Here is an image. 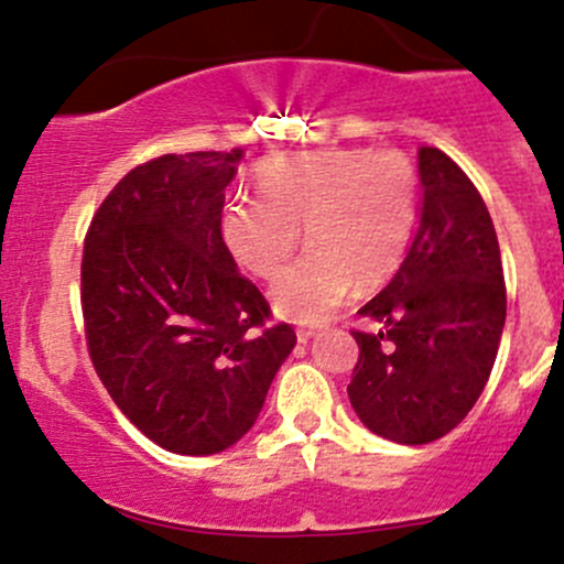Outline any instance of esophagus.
Here are the masks:
<instances>
[{
  "mask_svg": "<svg viewBox=\"0 0 564 564\" xmlns=\"http://www.w3.org/2000/svg\"><path fill=\"white\" fill-rule=\"evenodd\" d=\"M314 336H316L314 327H297V341L300 344H308Z\"/></svg>",
  "mask_w": 564,
  "mask_h": 564,
  "instance_id": "obj_1",
  "label": "esophagus"
}]
</instances>
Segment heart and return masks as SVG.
Listing matches in <instances>:
<instances>
[{
    "label": "heart",
    "mask_w": 564,
    "mask_h": 564,
    "mask_svg": "<svg viewBox=\"0 0 564 564\" xmlns=\"http://www.w3.org/2000/svg\"><path fill=\"white\" fill-rule=\"evenodd\" d=\"M259 200H231L220 237L231 259L272 278L297 248L308 250L270 289L275 311L319 322L352 289L399 270L419 220V176L397 151L316 149L272 156L253 173Z\"/></svg>",
    "instance_id": "b5f03b06"
}]
</instances>
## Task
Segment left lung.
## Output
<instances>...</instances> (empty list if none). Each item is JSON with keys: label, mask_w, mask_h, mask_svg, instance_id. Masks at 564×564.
<instances>
[{"label": "left lung", "mask_w": 564, "mask_h": 564, "mask_svg": "<svg viewBox=\"0 0 564 564\" xmlns=\"http://www.w3.org/2000/svg\"><path fill=\"white\" fill-rule=\"evenodd\" d=\"M419 228L397 275L360 316L347 386L366 427L393 444L444 438L482 393L507 319L499 239L471 178L433 145L419 149Z\"/></svg>", "instance_id": "8db88e82"}]
</instances>
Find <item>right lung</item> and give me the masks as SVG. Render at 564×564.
<instances>
[{
    "label": "right lung",
    "mask_w": 564,
    "mask_h": 564,
    "mask_svg": "<svg viewBox=\"0 0 564 564\" xmlns=\"http://www.w3.org/2000/svg\"><path fill=\"white\" fill-rule=\"evenodd\" d=\"M245 149L165 154L126 173L82 256L87 349L120 413L176 455H217L256 424L292 325L239 275L220 237Z\"/></svg>",
    "instance_id": "right-lung-1"
}]
</instances>
